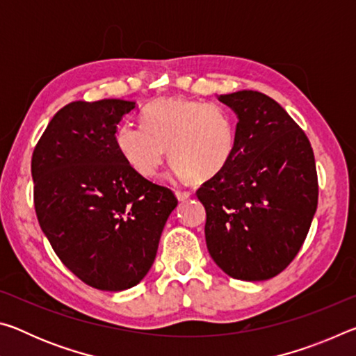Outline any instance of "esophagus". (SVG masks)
Wrapping results in <instances>:
<instances>
[{"instance_id": "esophagus-1", "label": "esophagus", "mask_w": 356, "mask_h": 356, "mask_svg": "<svg viewBox=\"0 0 356 356\" xmlns=\"http://www.w3.org/2000/svg\"><path fill=\"white\" fill-rule=\"evenodd\" d=\"M176 196H177L179 201H186L191 196V193L190 191H180V190H177L176 191Z\"/></svg>"}]
</instances>
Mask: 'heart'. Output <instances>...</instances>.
I'll return each instance as SVG.
<instances>
[{
	"label": "heart",
	"instance_id": "heart-1",
	"mask_svg": "<svg viewBox=\"0 0 356 356\" xmlns=\"http://www.w3.org/2000/svg\"><path fill=\"white\" fill-rule=\"evenodd\" d=\"M141 120L143 125H120L116 147L143 177H154L160 171L168 147L174 161L172 174L180 180L218 176L236 155V119L218 104L161 99L146 106Z\"/></svg>",
	"mask_w": 356,
	"mask_h": 356
}]
</instances>
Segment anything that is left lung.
Returning a JSON list of instances; mask_svg holds the SVG:
<instances>
[{
  "label": "left lung",
  "instance_id": "1",
  "mask_svg": "<svg viewBox=\"0 0 356 356\" xmlns=\"http://www.w3.org/2000/svg\"><path fill=\"white\" fill-rule=\"evenodd\" d=\"M237 114L231 163L196 191L206 207V243L231 278L265 281L281 273L314 218V152L284 108L257 91L220 95Z\"/></svg>",
  "mask_w": 356,
  "mask_h": 356
}]
</instances>
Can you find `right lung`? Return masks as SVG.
I'll return each mask as SVG.
<instances>
[{
  "mask_svg": "<svg viewBox=\"0 0 356 356\" xmlns=\"http://www.w3.org/2000/svg\"><path fill=\"white\" fill-rule=\"evenodd\" d=\"M129 100L72 102L61 108L31 160L42 231L72 273L100 291L136 286L152 267L161 231L177 206L122 159L118 124Z\"/></svg>",
  "mask_w": 356,
  "mask_h": 356,
  "instance_id": "1",
  "label": "right lung"
}]
</instances>
